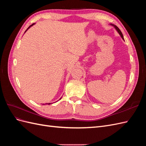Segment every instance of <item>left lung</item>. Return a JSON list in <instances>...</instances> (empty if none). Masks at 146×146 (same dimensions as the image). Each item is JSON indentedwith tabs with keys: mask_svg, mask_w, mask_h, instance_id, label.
<instances>
[{
	"mask_svg": "<svg viewBox=\"0 0 146 146\" xmlns=\"http://www.w3.org/2000/svg\"><path fill=\"white\" fill-rule=\"evenodd\" d=\"M110 25H111L112 26H113V27L115 28V29L117 30V32L119 33V34L120 35V36H121V38H122V39L123 40H124V39H123V35H122V32H121V31L119 30V29L117 27L116 25H114V24H110Z\"/></svg>",
	"mask_w": 146,
	"mask_h": 146,
	"instance_id": "1",
	"label": "left lung"
}]
</instances>
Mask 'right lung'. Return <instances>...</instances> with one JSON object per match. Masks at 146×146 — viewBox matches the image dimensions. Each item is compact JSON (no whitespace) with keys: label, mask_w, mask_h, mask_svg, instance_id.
<instances>
[{"label":"right lung","mask_w":146,"mask_h":146,"mask_svg":"<svg viewBox=\"0 0 146 146\" xmlns=\"http://www.w3.org/2000/svg\"><path fill=\"white\" fill-rule=\"evenodd\" d=\"M34 24H35V23H33V24H32V25H30V26H29V27H28V29H27V30H25V32H27V30H28V29H29V28H30V27H32V26H33V25H34ZM61 99V98H60V99ZM48 104V105H50V104H50V103H48V104ZM43 105H44V104H43Z\"/></svg>","instance_id":"1"}]
</instances>
